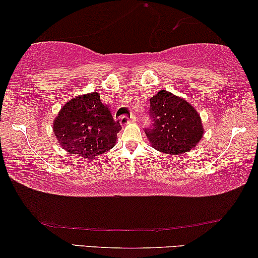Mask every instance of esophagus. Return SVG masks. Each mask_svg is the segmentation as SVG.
Returning <instances> with one entry per match:
<instances>
[{"label":"esophagus","mask_w":258,"mask_h":258,"mask_svg":"<svg viewBox=\"0 0 258 258\" xmlns=\"http://www.w3.org/2000/svg\"><path fill=\"white\" fill-rule=\"evenodd\" d=\"M134 121H136V116H135L134 114H130V115H122L120 117V123L122 125L126 124L128 122H134Z\"/></svg>","instance_id":"esophagus-1"}]
</instances>
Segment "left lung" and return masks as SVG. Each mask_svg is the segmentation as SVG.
Masks as SVG:
<instances>
[{"label":"left lung","instance_id":"8db88e82","mask_svg":"<svg viewBox=\"0 0 258 258\" xmlns=\"http://www.w3.org/2000/svg\"><path fill=\"white\" fill-rule=\"evenodd\" d=\"M151 126L145 134L155 150L177 155L192 150L204 135L200 115L186 100L161 90L150 99Z\"/></svg>","mask_w":258,"mask_h":258}]
</instances>
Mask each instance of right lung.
Returning a JSON list of instances; mask_svg holds the SVG:
<instances>
[{"label":"right lung","mask_w":258,"mask_h":258,"mask_svg":"<svg viewBox=\"0 0 258 258\" xmlns=\"http://www.w3.org/2000/svg\"><path fill=\"white\" fill-rule=\"evenodd\" d=\"M120 130V121L114 120L97 92L71 99L53 121L59 144L71 154L89 159L111 150Z\"/></svg>","instance_id":"add662e5"}]
</instances>
